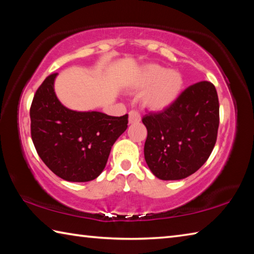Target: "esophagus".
<instances>
[{
	"label": "esophagus",
	"instance_id": "34e87169",
	"mask_svg": "<svg viewBox=\"0 0 254 254\" xmlns=\"http://www.w3.org/2000/svg\"><path fill=\"white\" fill-rule=\"evenodd\" d=\"M140 120H141V115L139 112L134 111V110L128 112V123H131V124L137 123V122H140Z\"/></svg>",
	"mask_w": 254,
	"mask_h": 254
}]
</instances>
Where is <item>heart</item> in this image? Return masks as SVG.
Masks as SVG:
<instances>
[{
	"instance_id": "1",
	"label": "heart",
	"mask_w": 254,
	"mask_h": 254,
	"mask_svg": "<svg viewBox=\"0 0 254 254\" xmlns=\"http://www.w3.org/2000/svg\"><path fill=\"white\" fill-rule=\"evenodd\" d=\"M134 88L146 89L143 103L153 111H161L177 100L184 87V77L178 70L159 65L145 66L134 81Z\"/></svg>"
}]
</instances>
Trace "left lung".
Segmentation results:
<instances>
[{"mask_svg": "<svg viewBox=\"0 0 254 254\" xmlns=\"http://www.w3.org/2000/svg\"><path fill=\"white\" fill-rule=\"evenodd\" d=\"M148 135L144 159L162 180H178L196 173L216 143L220 103L207 80L187 87L170 106L142 118Z\"/></svg>", "mask_w": 254, "mask_h": 254, "instance_id": "1", "label": "left lung"}]
</instances>
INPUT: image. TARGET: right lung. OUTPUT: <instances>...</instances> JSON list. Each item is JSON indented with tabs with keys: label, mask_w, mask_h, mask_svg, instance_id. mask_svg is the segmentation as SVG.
Wrapping results in <instances>:
<instances>
[{
	"label": "right lung",
	"mask_w": 254,
	"mask_h": 254,
	"mask_svg": "<svg viewBox=\"0 0 254 254\" xmlns=\"http://www.w3.org/2000/svg\"><path fill=\"white\" fill-rule=\"evenodd\" d=\"M49 75L37 89L30 107L31 137L38 154L55 175L68 182L97 178L111 148L127 130V114L110 117L101 112H76L56 96Z\"/></svg>",
	"instance_id": "obj_1"
}]
</instances>
